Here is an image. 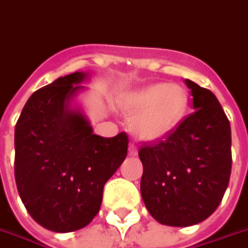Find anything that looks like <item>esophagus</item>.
Instances as JSON below:
<instances>
[{
  "label": "esophagus",
  "mask_w": 248,
  "mask_h": 248,
  "mask_svg": "<svg viewBox=\"0 0 248 248\" xmlns=\"http://www.w3.org/2000/svg\"><path fill=\"white\" fill-rule=\"evenodd\" d=\"M129 155H138V147H136V144L135 143H131L129 144Z\"/></svg>",
  "instance_id": "1"
}]
</instances>
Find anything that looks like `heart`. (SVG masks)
Listing matches in <instances>:
<instances>
[{
  "mask_svg": "<svg viewBox=\"0 0 248 248\" xmlns=\"http://www.w3.org/2000/svg\"><path fill=\"white\" fill-rule=\"evenodd\" d=\"M186 108L187 94L181 86L156 83L132 95L125 110L135 119L132 129L138 138L158 140L178 125Z\"/></svg>",
  "mask_w": 248,
  "mask_h": 248,
  "instance_id": "obj_1",
  "label": "heart"
}]
</instances>
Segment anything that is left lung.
I'll list each match as a JSON object with an SVG mask.
<instances>
[{"mask_svg":"<svg viewBox=\"0 0 248 248\" xmlns=\"http://www.w3.org/2000/svg\"><path fill=\"white\" fill-rule=\"evenodd\" d=\"M194 112L165 138L140 146V192L160 224L189 227L217 209L230 182L231 125L211 90L185 79Z\"/></svg>","mask_w":248,"mask_h":248,"instance_id":"1","label":"left lung"}]
</instances>
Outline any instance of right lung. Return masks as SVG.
<instances>
[{"mask_svg": "<svg viewBox=\"0 0 248 248\" xmlns=\"http://www.w3.org/2000/svg\"><path fill=\"white\" fill-rule=\"evenodd\" d=\"M86 78L73 73L36 90L15 129V178L36 223L54 232L81 230L100 211L102 190L128 153V135L93 134L69 100Z\"/></svg>", "mask_w": 248, "mask_h": 248, "instance_id": "add662e5", "label": "right lung"}]
</instances>
